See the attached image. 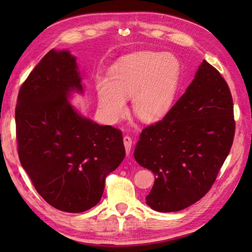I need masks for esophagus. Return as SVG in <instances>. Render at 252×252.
I'll return each mask as SVG.
<instances>
[{
	"label": "esophagus",
	"instance_id": "obj_1",
	"mask_svg": "<svg viewBox=\"0 0 252 252\" xmlns=\"http://www.w3.org/2000/svg\"><path fill=\"white\" fill-rule=\"evenodd\" d=\"M123 143H125L126 155H129L130 150H131V147H132V139H131V136L130 135H125V138H123Z\"/></svg>",
	"mask_w": 252,
	"mask_h": 252
}]
</instances>
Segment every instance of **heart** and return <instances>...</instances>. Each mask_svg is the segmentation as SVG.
Wrapping results in <instances>:
<instances>
[{"mask_svg":"<svg viewBox=\"0 0 252 252\" xmlns=\"http://www.w3.org/2000/svg\"><path fill=\"white\" fill-rule=\"evenodd\" d=\"M181 63L162 52H139L123 59L110 73V82L100 80L97 99L110 120L125 116L127 97L140 120L158 122L172 109L180 87Z\"/></svg>","mask_w":252,"mask_h":252,"instance_id":"1","label":"heart"}]
</instances>
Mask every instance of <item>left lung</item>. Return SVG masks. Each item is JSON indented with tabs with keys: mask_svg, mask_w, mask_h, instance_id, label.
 I'll return each mask as SVG.
<instances>
[{
	"mask_svg": "<svg viewBox=\"0 0 252 252\" xmlns=\"http://www.w3.org/2000/svg\"><path fill=\"white\" fill-rule=\"evenodd\" d=\"M234 131L228 83L203 60L186 93L162 120L144 127L135 147L136 162L157 177L148 206L173 212L203 198L227 159Z\"/></svg>",
	"mask_w": 252,
	"mask_h": 252,
	"instance_id": "1",
	"label": "left lung"
}]
</instances>
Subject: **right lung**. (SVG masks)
I'll use <instances>...</instances> for the list:
<instances>
[{
    "mask_svg": "<svg viewBox=\"0 0 252 252\" xmlns=\"http://www.w3.org/2000/svg\"><path fill=\"white\" fill-rule=\"evenodd\" d=\"M81 79L69 51L51 50L21 85L15 108L21 164L46 202L72 213L100 201L126 156L120 130L83 118L67 101L83 92Z\"/></svg>",
    "mask_w": 252,
    "mask_h": 252,
    "instance_id": "right-lung-1",
    "label": "right lung"
}]
</instances>
